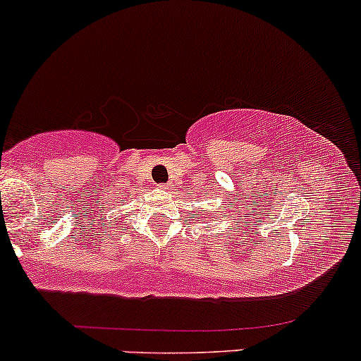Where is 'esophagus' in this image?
<instances>
[{"label":"esophagus","mask_w":361,"mask_h":361,"mask_svg":"<svg viewBox=\"0 0 361 361\" xmlns=\"http://www.w3.org/2000/svg\"><path fill=\"white\" fill-rule=\"evenodd\" d=\"M159 186H161V188H166V190H169V188H171V183H161Z\"/></svg>","instance_id":"1"}]
</instances>
